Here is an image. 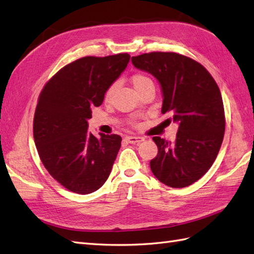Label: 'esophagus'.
<instances>
[{
	"label": "esophagus",
	"mask_w": 254,
	"mask_h": 254,
	"mask_svg": "<svg viewBox=\"0 0 254 254\" xmlns=\"http://www.w3.org/2000/svg\"><path fill=\"white\" fill-rule=\"evenodd\" d=\"M124 141H127L130 144H137V143H141L142 141H144V138L141 136H126L124 137Z\"/></svg>",
	"instance_id": "1"
}]
</instances>
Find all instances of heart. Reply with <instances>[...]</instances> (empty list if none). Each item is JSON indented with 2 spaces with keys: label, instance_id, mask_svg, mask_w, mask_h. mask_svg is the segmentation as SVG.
Listing matches in <instances>:
<instances>
[{
  "label": "heart",
  "instance_id": "heart-1",
  "mask_svg": "<svg viewBox=\"0 0 254 254\" xmlns=\"http://www.w3.org/2000/svg\"><path fill=\"white\" fill-rule=\"evenodd\" d=\"M132 84L134 86V88L136 90L144 87V86L149 85V84H153L152 80H150L149 77H147L146 75L144 74H135L134 76L132 77ZM117 83H113L110 85V87L107 89V93H106V99H111L112 96L115 95L116 93V89H117Z\"/></svg>",
  "mask_w": 254,
  "mask_h": 254
}]
</instances>
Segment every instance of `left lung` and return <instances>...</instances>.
I'll return each instance as SVG.
<instances>
[{"mask_svg":"<svg viewBox=\"0 0 254 254\" xmlns=\"http://www.w3.org/2000/svg\"><path fill=\"white\" fill-rule=\"evenodd\" d=\"M132 64L158 80L161 113L178 124L174 143L154 136L158 154L150 160L154 176L171 188H185L202 178L217 157L225 133L222 95L201 64L175 52L132 57Z\"/></svg>","mask_w":254,"mask_h":254,"instance_id":"left-lung-1","label":"left lung"}]
</instances>
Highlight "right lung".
Returning <instances> with one entry per match:
<instances>
[{
  "label": "right lung",
  "mask_w": 254,
  "mask_h": 254,
  "mask_svg": "<svg viewBox=\"0 0 254 254\" xmlns=\"http://www.w3.org/2000/svg\"><path fill=\"white\" fill-rule=\"evenodd\" d=\"M130 56L85 57L61 68L42 89L34 118V139L48 172L67 190L95 192L107 181L121 136L88 133L91 108L99 107Z\"/></svg>",
  "instance_id": "obj_1"
}]
</instances>
